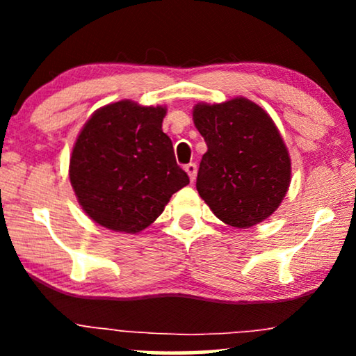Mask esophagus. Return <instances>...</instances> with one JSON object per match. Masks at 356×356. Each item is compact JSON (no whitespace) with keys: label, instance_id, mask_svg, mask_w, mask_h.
Wrapping results in <instances>:
<instances>
[{"label":"esophagus","instance_id":"34e87169","mask_svg":"<svg viewBox=\"0 0 356 356\" xmlns=\"http://www.w3.org/2000/svg\"><path fill=\"white\" fill-rule=\"evenodd\" d=\"M184 170H186L189 179L194 181V179H196V173H197V165L196 163H188L186 167H184Z\"/></svg>","mask_w":356,"mask_h":356}]
</instances>
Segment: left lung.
Wrapping results in <instances>:
<instances>
[{
  "instance_id": "left-lung-1",
  "label": "left lung",
  "mask_w": 356,
  "mask_h": 356,
  "mask_svg": "<svg viewBox=\"0 0 356 356\" xmlns=\"http://www.w3.org/2000/svg\"><path fill=\"white\" fill-rule=\"evenodd\" d=\"M193 120L207 144L196 181L204 202L236 228L270 217L291 177L289 150L270 116L254 102L236 97L223 104H197Z\"/></svg>"
}]
</instances>
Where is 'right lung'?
Instances as JSON below:
<instances>
[{
	"label": "right lung",
	"mask_w": 356,
	"mask_h": 356,
	"mask_svg": "<svg viewBox=\"0 0 356 356\" xmlns=\"http://www.w3.org/2000/svg\"><path fill=\"white\" fill-rule=\"evenodd\" d=\"M165 106L121 100L87 120L70 160V179L81 207L113 232L138 233L163 212L189 178L162 131Z\"/></svg>",
	"instance_id": "add662e5"
}]
</instances>
